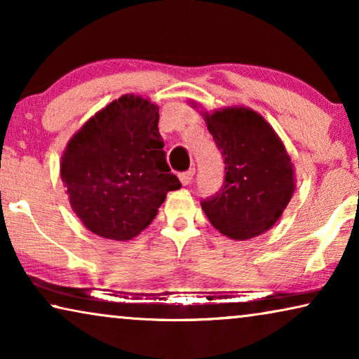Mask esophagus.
I'll list each match as a JSON object with an SVG mask.
<instances>
[{"label":"esophagus","mask_w":359,"mask_h":359,"mask_svg":"<svg viewBox=\"0 0 359 359\" xmlns=\"http://www.w3.org/2000/svg\"><path fill=\"white\" fill-rule=\"evenodd\" d=\"M192 178H194V168H191L188 171H183V173L180 175V181H181V184H183V186L191 184Z\"/></svg>","instance_id":"esophagus-1"}]
</instances>
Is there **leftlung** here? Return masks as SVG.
Instances as JSON below:
<instances>
[{"instance_id":"1","label":"left lung","mask_w":359,"mask_h":359,"mask_svg":"<svg viewBox=\"0 0 359 359\" xmlns=\"http://www.w3.org/2000/svg\"><path fill=\"white\" fill-rule=\"evenodd\" d=\"M215 145L225 160V181L201 201L212 225L231 240H249L275 225L294 191L293 167L269 123L248 108L207 115Z\"/></svg>"}]
</instances>
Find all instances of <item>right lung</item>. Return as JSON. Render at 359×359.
I'll use <instances>...</instances> for the list:
<instances>
[{
    "mask_svg": "<svg viewBox=\"0 0 359 359\" xmlns=\"http://www.w3.org/2000/svg\"><path fill=\"white\" fill-rule=\"evenodd\" d=\"M61 180L92 233L116 241L137 236L167 192L181 188L165 157L158 107L123 95L98 111L67 144Z\"/></svg>",
    "mask_w": 359,
    "mask_h": 359,
    "instance_id": "right-lung-1",
    "label": "right lung"
}]
</instances>
